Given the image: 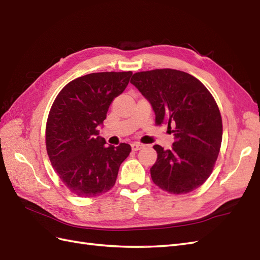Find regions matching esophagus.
<instances>
[{
    "mask_svg": "<svg viewBox=\"0 0 260 260\" xmlns=\"http://www.w3.org/2000/svg\"><path fill=\"white\" fill-rule=\"evenodd\" d=\"M143 148H144V145L139 144V143L132 144V149H133V151H138V150H140V149H143Z\"/></svg>",
    "mask_w": 260,
    "mask_h": 260,
    "instance_id": "esophagus-1",
    "label": "esophagus"
}]
</instances>
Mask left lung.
Wrapping results in <instances>:
<instances>
[{
	"label": "left lung",
	"mask_w": 260,
	"mask_h": 260,
	"mask_svg": "<svg viewBox=\"0 0 260 260\" xmlns=\"http://www.w3.org/2000/svg\"><path fill=\"white\" fill-rule=\"evenodd\" d=\"M131 83L149 101L155 124H168L172 149L154 145L158 158L150 169L153 183L170 194H186L210 176L222 142V118L217 102L202 81L171 70L135 73Z\"/></svg>",
	"instance_id": "left-lung-1"
}]
</instances>
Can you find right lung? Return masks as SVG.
<instances>
[{"instance_id": "1", "label": "right lung", "mask_w": 260, "mask_h": 260, "mask_svg": "<svg viewBox=\"0 0 260 260\" xmlns=\"http://www.w3.org/2000/svg\"><path fill=\"white\" fill-rule=\"evenodd\" d=\"M132 72L92 73L72 80L58 92L46 128L51 165L72 192L94 197L114 186L128 144L105 146L99 127L111 103L129 83Z\"/></svg>"}]
</instances>
